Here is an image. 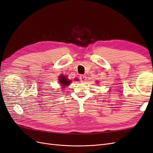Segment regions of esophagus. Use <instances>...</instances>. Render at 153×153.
I'll return each mask as SVG.
<instances>
[{"instance_id":"1","label":"esophagus","mask_w":153,"mask_h":153,"mask_svg":"<svg viewBox=\"0 0 153 153\" xmlns=\"http://www.w3.org/2000/svg\"><path fill=\"white\" fill-rule=\"evenodd\" d=\"M80 80H81L82 82H85L87 80V77L85 75H80Z\"/></svg>"}]
</instances>
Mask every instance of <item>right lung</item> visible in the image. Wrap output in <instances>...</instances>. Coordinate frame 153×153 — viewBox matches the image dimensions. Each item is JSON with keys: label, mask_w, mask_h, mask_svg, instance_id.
Returning <instances> with one entry per match:
<instances>
[{"label": "right lung", "mask_w": 153, "mask_h": 153, "mask_svg": "<svg viewBox=\"0 0 153 153\" xmlns=\"http://www.w3.org/2000/svg\"><path fill=\"white\" fill-rule=\"evenodd\" d=\"M59 82L61 83V84L62 87H65L66 85H69V84L71 82V80H69L68 79L66 76H62V75L59 76Z\"/></svg>", "instance_id": "1"}]
</instances>
